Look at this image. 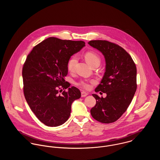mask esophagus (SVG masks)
I'll use <instances>...</instances> for the list:
<instances>
[{
	"instance_id": "obj_1",
	"label": "esophagus",
	"mask_w": 160,
	"mask_h": 160,
	"mask_svg": "<svg viewBox=\"0 0 160 160\" xmlns=\"http://www.w3.org/2000/svg\"><path fill=\"white\" fill-rule=\"evenodd\" d=\"M88 95V93H86V92H81V97H86Z\"/></svg>"
}]
</instances>
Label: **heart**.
<instances>
[{
    "mask_svg": "<svg viewBox=\"0 0 160 160\" xmlns=\"http://www.w3.org/2000/svg\"><path fill=\"white\" fill-rule=\"evenodd\" d=\"M84 57L87 62L92 67L97 65H99L101 62V59L100 57L96 53L93 52H86L84 55ZM77 63H78V57L74 55L71 57V58L69 60L68 62V69L69 71L70 72L74 71ZM78 85L85 89H89L91 88L90 83L85 81H81L80 82L78 83Z\"/></svg>",
    "mask_w": 160,
    "mask_h": 160,
    "instance_id": "b5f03b06",
    "label": "heart"
}]
</instances>
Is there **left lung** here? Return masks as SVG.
I'll use <instances>...</instances> for the list:
<instances>
[{
    "instance_id": "1",
    "label": "left lung",
    "mask_w": 160,
    "mask_h": 160,
    "mask_svg": "<svg viewBox=\"0 0 160 160\" xmlns=\"http://www.w3.org/2000/svg\"><path fill=\"white\" fill-rule=\"evenodd\" d=\"M102 53L105 59V72L95 91L107 93L96 100L91 114L97 121L109 124L117 121L127 110L137 89V68L131 55L121 47L107 41L88 42ZM101 93V92H100Z\"/></svg>"
}]
</instances>
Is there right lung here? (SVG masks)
Wrapping results in <instances>:
<instances>
[{"label": "right lung", "mask_w": 160, "mask_h": 160, "mask_svg": "<svg viewBox=\"0 0 160 160\" xmlns=\"http://www.w3.org/2000/svg\"><path fill=\"white\" fill-rule=\"evenodd\" d=\"M84 46L82 41L52 37L33 47L27 56L22 70L24 97L32 112L47 126L64 124L72 103L81 96L76 87L68 88L65 77L70 57Z\"/></svg>", "instance_id": "obj_1"}]
</instances>
